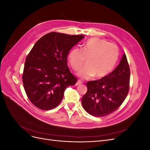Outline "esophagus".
Listing matches in <instances>:
<instances>
[{"mask_svg": "<svg viewBox=\"0 0 150 150\" xmlns=\"http://www.w3.org/2000/svg\"><path fill=\"white\" fill-rule=\"evenodd\" d=\"M83 83V82L81 81H80V80H78V81H77V83H76V86H78V85H80V84H81Z\"/></svg>", "mask_w": 150, "mask_h": 150, "instance_id": "obj_1", "label": "esophagus"}]
</instances>
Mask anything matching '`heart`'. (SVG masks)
I'll return each mask as SVG.
<instances>
[{
  "label": "heart",
  "mask_w": 150,
  "mask_h": 150,
  "mask_svg": "<svg viewBox=\"0 0 150 150\" xmlns=\"http://www.w3.org/2000/svg\"><path fill=\"white\" fill-rule=\"evenodd\" d=\"M120 55L116 44L99 38H91L82 47H74L69 54V61L72 69L78 70L86 59V64L79 70L78 76L82 79L94 76L102 78L114 69Z\"/></svg>",
  "instance_id": "1"
}]
</instances>
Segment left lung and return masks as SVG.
Returning a JSON list of instances; mask_svg holds the SVG:
<instances>
[{
  "mask_svg": "<svg viewBox=\"0 0 150 150\" xmlns=\"http://www.w3.org/2000/svg\"><path fill=\"white\" fill-rule=\"evenodd\" d=\"M130 71L126 54L114 71L104 78L88 81L82 105L89 115L103 117L111 114L123 103L129 88Z\"/></svg>",
  "mask_w": 150,
  "mask_h": 150,
  "instance_id": "8db88e82",
  "label": "left lung"
}]
</instances>
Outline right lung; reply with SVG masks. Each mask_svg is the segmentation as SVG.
Returning <instances> with one entry per match:
<instances>
[{"mask_svg": "<svg viewBox=\"0 0 150 150\" xmlns=\"http://www.w3.org/2000/svg\"><path fill=\"white\" fill-rule=\"evenodd\" d=\"M84 38L50 33L34 44L26 57L22 75L25 91L34 106L52 110L61 102L68 86L76 83L67 66V55Z\"/></svg>", "mask_w": 150, "mask_h": 150, "instance_id": "right-lung-1", "label": "right lung"}]
</instances>
